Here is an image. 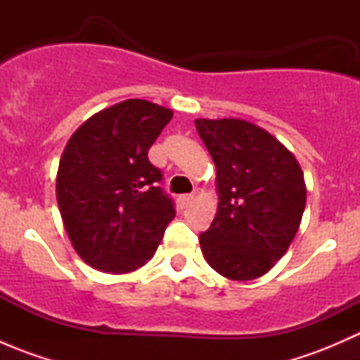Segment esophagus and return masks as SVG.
<instances>
[{
    "label": "esophagus",
    "instance_id": "obj_1",
    "mask_svg": "<svg viewBox=\"0 0 360 360\" xmlns=\"http://www.w3.org/2000/svg\"><path fill=\"white\" fill-rule=\"evenodd\" d=\"M193 198H195L193 195H181V197H179L181 207H188L191 202H193Z\"/></svg>",
    "mask_w": 360,
    "mask_h": 360
}]
</instances>
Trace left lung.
<instances>
[{"label":"left lung","mask_w":360,"mask_h":360,"mask_svg":"<svg viewBox=\"0 0 360 360\" xmlns=\"http://www.w3.org/2000/svg\"><path fill=\"white\" fill-rule=\"evenodd\" d=\"M216 165L219 205L200 233L207 263L230 281L261 277L285 254L307 203L303 172L281 141L238 118L195 120Z\"/></svg>","instance_id":"obj_1"}]
</instances>
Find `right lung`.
<instances>
[{
	"label": "right lung",
	"instance_id": "right-lung-1",
	"mask_svg": "<svg viewBox=\"0 0 360 360\" xmlns=\"http://www.w3.org/2000/svg\"><path fill=\"white\" fill-rule=\"evenodd\" d=\"M172 111L129 99L90 116L68 141L57 172V203L72 248L86 264L127 274L151 259L174 200L148 158Z\"/></svg>",
	"mask_w": 360,
	"mask_h": 360
}]
</instances>
